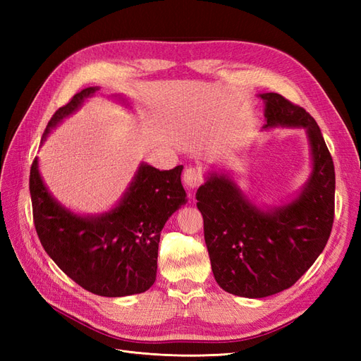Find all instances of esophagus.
<instances>
[{
  "mask_svg": "<svg viewBox=\"0 0 361 361\" xmlns=\"http://www.w3.org/2000/svg\"><path fill=\"white\" fill-rule=\"evenodd\" d=\"M202 180H203V176H202V173H200L199 169L190 167V169L183 171V183H185V187H187V188L192 190L195 187H199Z\"/></svg>",
  "mask_w": 361,
  "mask_h": 361,
  "instance_id": "34e87169",
  "label": "esophagus"
}]
</instances>
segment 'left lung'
Returning <instances> with one entry per match:
<instances>
[{"instance_id":"1","label":"left lung","mask_w":361,"mask_h":361,"mask_svg":"<svg viewBox=\"0 0 361 361\" xmlns=\"http://www.w3.org/2000/svg\"><path fill=\"white\" fill-rule=\"evenodd\" d=\"M264 130L304 128L312 171L286 202L260 207L228 173H207L195 199L204 243L221 289L244 298H265L290 288L322 253L334 220V164L321 129L304 108L279 93H262Z\"/></svg>"}]
</instances>
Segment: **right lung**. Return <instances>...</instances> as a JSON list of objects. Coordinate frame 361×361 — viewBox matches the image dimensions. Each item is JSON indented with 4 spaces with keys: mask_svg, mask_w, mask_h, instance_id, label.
<instances>
[{
    "mask_svg": "<svg viewBox=\"0 0 361 361\" xmlns=\"http://www.w3.org/2000/svg\"><path fill=\"white\" fill-rule=\"evenodd\" d=\"M99 87H87L54 113L42 143ZM113 99L130 108L122 94ZM182 166L158 170L141 162L122 199L110 211L80 215L61 204L43 182L39 158L30 171L32 218L49 257L75 283L101 297H128L147 290L157 280L158 244L164 224L187 203Z\"/></svg>",
    "mask_w": 361,
    "mask_h": 361,
    "instance_id": "right-lung-1",
    "label": "right lung"
}]
</instances>
